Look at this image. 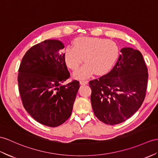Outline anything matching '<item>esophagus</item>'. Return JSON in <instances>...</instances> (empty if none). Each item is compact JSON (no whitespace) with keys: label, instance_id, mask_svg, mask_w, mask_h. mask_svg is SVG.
Instances as JSON below:
<instances>
[{"label":"esophagus","instance_id":"1","mask_svg":"<svg viewBox=\"0 0 158 158\" xmlns=\"http://www.w3.org/2000/svg\"><path fill=\"white\" fill-rule=\"evenodd\" d=\"M80 84H82V85H86V84H87L88 83V80H82L80 81Z\"/></svg>","mask_w":158,"mask_h":158}]
</instances>
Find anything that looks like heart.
<instances>
[{
	"label": "heart",
	"instance_id": "1",
	"mask_svg": "<svg viewBox=\"0 0 158 158\" xmlns=\"http://www.w3.org/2000/svg\"><path fill=\"white\" fill-rule=\"evenodd\" d=\"M118 56V47L112 40L96 37H79L74 41V47L68 46L64 52L67 66L72 70L79 68L84 57L85 64L74 76L78 79L89 77L93 72L102 74L110 70Z\"/></svg>",
	"mask_w": 158,
	"mask_h": 158
}]
</instances>
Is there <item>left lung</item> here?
I'll use <instances>...</instances> for the list:
<instances>
[{
  "label": "left lung",
  "mask_w": 158,
  "mask_h": 158,
  "mask_svg": "<svg viewBox=\"0 0 158 158\" xmlns=\"http://www.w3.org/2000/svg\"><path fill=\"white\" fill-rule=\"evenodd\" d=\"M108 74L89 82L95 116L107 125L126 121L139 109L147 89L148 68L139 50L124 48Z\"/></svg>",
  "instance_id": "obj_1"
}]
</instances>
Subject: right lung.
Instances as JSON below:
<instances>
[{"label":"right lung","instance_id":"1","mask_svg":"<svg viewBox=\"0 0 158 158\" xmlns=\"http://www.w3.org/2000/svg\"><path fill=\"white\" fill-rule=\"evenodd\" d=\"M64 45L49 40L33 45L25 53L18 73L19 91L25 109L35 120L50 127L66 122L72 114L78 80L66 85L70 78L64 53Z\"/></svg>","mask_w":158,"mask_h":158}]
</instances>
